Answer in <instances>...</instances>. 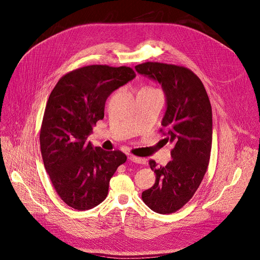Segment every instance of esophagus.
I'll return each instance as SVG.
<instances>
[{
  "mask_svg": "<svg viewBox=\"0 0 260 260\" xmlns=\"http://www.w3.org/2000/svg\"><path fill=\"white\" fill-rule=\"evenodd\" d=\"M128 160L134 162V163H137V165H144L145 160L143 158H139V157H136V156H129Z\"/></svg>",
  "mask_w": 260,
  "mask_h": 260,
  "instance_id": "34e87169",
  "label": "esophagus"
}]
</instances>
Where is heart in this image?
<instances>
[{
  "mask_svg": "<svg viewBox=\"0 0 260 260\" xmlns=\"http://www.w3.org/2000/svg\"><path fill=\"white\" fill-rule=\"evenodd\" d=\"M145 88H146V87H145Z\"/></svg>",
  "mask_w": 260,
  "mask_h": 260,
  "instance_id": "heart-1",
  "label": "heart"
}]
</instances>
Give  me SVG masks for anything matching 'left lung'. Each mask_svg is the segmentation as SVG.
Masks as SVG:
<instances>
[{
    "label": "left lung",
    "mask_w": 260,
    "mask_h": 260,
    "mask_svg": "<svg viewBox=\"0 0 260 260\" xmlns=\"http://www.w3.org/2000/svg\"><path fill=\"white\" fill-rule=\"evenodd\" d=\"M135 68L161 84L167 98L161 122L167 136L163 141L173 144V160L166 167L158 168L154 160L149 161L156 181L142 193V200L156 213L171 214L194 196L207 172L212 148V107L201 80L188 68L158 62Z\"/></svg>",
    "instance_id": "left-lung-1"
}]
</instances>
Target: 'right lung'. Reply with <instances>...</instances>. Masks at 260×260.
<instances>
[{
  "label": "right lung",
  "instance_id": "1",
  "mask_svg": "<svg viewBox=\"0 0 260 260\" xmlns=\"http://www.w3.org/2000/svg\"><path fill=\"white\" fill-rule=\"evenodd\" d=\"M135 77L131 67L89 65L63 76L50 92L40 132L41 154L54 189L68 207H97L118 167L126 161L122 152L93 147L86 139L104 118L109 94Z\"/></svg>",
  "mask_w": 260,
  "mask_h": 260
}]
</instances>
